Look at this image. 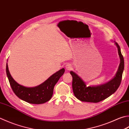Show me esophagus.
<instances>
[{"mask_svg": "<svg viewBox=\"0 0 129 129\" xmlns=\"http://www.w3.org/2000/svg\"><path fill=\"white\" fill-rule=\"evenodd\" d=\"M65 68H66V69L67 70H70L72 69V65L70 64H68L66 65V66H65Z\"/></svg>", "mask_w": 129, "mask_h": 129, "instance_id": "esophagus-1", "label": "esophagus"}]
</instances>
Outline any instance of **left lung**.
<instances>
[{
    "label": "left lung",
    "mask_w": 129,
    "mask_h": 129,
    "mask_svg": "<svg viewBox=\"0 0 129 129\" xmlns=\"http://www.w3.org/2000/svg\"><path fill=\"white\" fill-rule=\"evenodd\" d=\"M113 42H114L117 48L120 61L115 75L109 81L102 84L89 86L76 73L70 71V73L73 77V93L79 100L83 102H99L113 94L119 87L124 69V59L121 54L119 45L115 41H113Z\"/></svg>",
    "instance_id": "obj_1"
}]
</instances>
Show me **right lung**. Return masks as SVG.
Returning a JSON list of instances; mask_svg holds the SVG:
<instances>
[{
  "label": "right lung",
  "mask_w": 129,
  "mask_h": 129,
  "mask_svg": "<svg viewBox=\"0 0 129 129\" xmlns=\"http://www.w3.org/2000/svg\"><path fill=\"white\" fill-rule=\"evenodd\" d=\"M64 68L51 75L41 84L36 87H27L19 84L11 76L7 63L6 73L13 91L17 96L24 101L32 104H42L51 99L55 84L64 74Z\"/></svg>",
  "instance_id": "obj_1"
}]
</instances>
